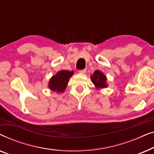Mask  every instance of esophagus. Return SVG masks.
<instances>
[{"instance_id": "esophagus-1", "label": "esophagus", "mask_w": 154, "mask_h": 154, "mask_svg": "<svg viewBox=\"0 0 154 154\" xmlns=\"http://www.w3.org/2000/svg\"><path fill=\"white\" fill-rule=\"evenodd\" d=\"M79 73H82V74H85V73H86V70H85V69H83V70L79 71Z\"/></svg>"}]
</instances>
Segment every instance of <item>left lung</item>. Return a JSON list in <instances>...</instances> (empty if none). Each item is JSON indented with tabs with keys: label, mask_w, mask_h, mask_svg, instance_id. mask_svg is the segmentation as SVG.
Listing matches in <instances>:
<instances>
[{
	"label": "left lung",
	"mask_w": 154,
	"mask_h": 154,
	"mask_svg": "<svg viewBox=\"0 0 154 154\" xmlns=\"http://www.w3.org/2000/svg\"><path fill=\"white\" fill-rule=\"evenodd\" d=\"M90 79L95 86L96 89L100 90L108 87V84L106 83L107 78L102 71L99 70L94 71L93 74L90 75Z\"/></svg>",
	"instance_id": "obj_1"
}]
</instances>
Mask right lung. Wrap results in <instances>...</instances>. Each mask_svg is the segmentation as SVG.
<instances>
[{
	"instance_id": "right-lung-1",
	"label": "right lung",
	"mask_w": 154,
	"mask_h": 154,
	"mask_svg": "<svg viewBox=\"0 0 154 154\" xmlns=\"http://www.w3.org/2000/svg\"><path fill=\"white\" fill-rule=\"evenodd\" d=\"M73 71L61 70L55 75H52L48 82V88L56 93H62L66 90V86L70 80V78L73 75Z\"/></svg>"
}]
</instances>
